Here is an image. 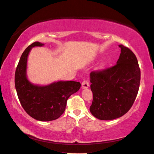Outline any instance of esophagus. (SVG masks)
I'll list each match as a JSON object with an SVG mask.
<instances>
[{
	"label": "esophagus",
	"mask_w": 154,
	"mask_h": 154,
	"mask_svg": "<svg viewBox=\"0 0 154 154\" xmlns=\"http://www.w3.org/2000/svg\"><path fill=\"white\" fill-rule=\"evenodd\" d=\"M89 81L88 80H84L82 83V88H87L89 87Z\"/></svg>",
	"instance_id": "obj_1"
}]
</instances>
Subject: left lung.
<instances>
[{
	"label": "left lung",
	"instance_id": "obj_1",
	"mask_svg": "<svg viewBox=\"0 0 154 154\" xmlns=\"http://www.w3.org/2000/svg\"><path fill=\"white\" fill-rule=\"evenodd\" d=\"M121 54L111 67L91 72L93 100L90 111L100 120L122 117L135 102L140 85L141 72L134 53L119 45Z\"/></svg>",
	"mask_w": 154,
	"mask_h": 154
}]
</instances>
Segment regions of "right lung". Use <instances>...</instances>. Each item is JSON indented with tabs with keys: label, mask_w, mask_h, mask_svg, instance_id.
Instances as JSON below:
<instances>
[{
	"label": "right lung",
	"mask_w": 154,
	"mask_h": 154,
	"mask_svg": "<svg viewBox=\"0 0 154 154\" xmlns=\"http://www.w3.org/2000/svg\"><path fill=\"white\" fill-rule=\"evenodd\" d=\"M35 42L25 49L17 66L14 84L17 96L22 107L31 117L41 121L56 120L64 112L67 100L80 88V83L75 81H59L50 85H34L26 76L27 61L31 49L42 46Z\"/></svg>",
	"instance_id": "add662e5"
}]
</instances>
